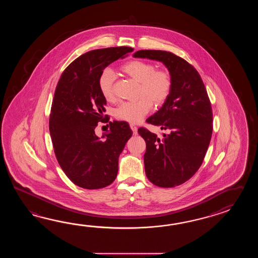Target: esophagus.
Returning a JSON list of instances; mask_svg holds the SVG:
<instances>
[{
  "mask_svg": "<svg viewBox=\"0 0 258 258\" xmlns=\"http://www.w3.org/2000/svg\"><path fill=\"white\" fill-rule=\"evenodd\" d=\"M130 128H131L132 131L134 133V135H137V127L135 124L130 123Z\"/></svg>",
  "mask_w": 258,
  "mask_h": 258,
  "instance_id": "34e87169",
  "label": "esophagus"
}]
</instances>
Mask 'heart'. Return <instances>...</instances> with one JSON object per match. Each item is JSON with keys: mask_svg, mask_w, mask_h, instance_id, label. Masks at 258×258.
<instances>
[{"mask_svg": "<svg viewBox=\"0 0 258 258\" xmlns=\"http://www.w3.org/2000/svg\"><path fill=\"white\" fill-rule=\"evenodd\" d=\"M121 71L134 81L139 83L138 95L142 96L136 101H128L119 105L115 110L118 120L136 123L141 121L152 105L164 103L170 96L172 81L170 74L164 70H156L152 63L141 60L127 61ZM115 75L111 69H105L99 77V91L107 101L114 99L113 82Z\"/></svg>", "mask_w": 258, "mask_h": 258, "instance_id": "heart-1", "label": "heart"}]
</instances>
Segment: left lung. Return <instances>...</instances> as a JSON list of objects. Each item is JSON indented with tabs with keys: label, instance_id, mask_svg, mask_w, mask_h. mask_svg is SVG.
<instances>
[{
	"label": "left lung",
	"instance_id": "8db88e82",
	"mask_svg": "<svg viewBox=\"0 0 258 258\" xmlns=\"http://www.w3.org/2000/svg\"><path fill=\"white\" fill-rule=\"evenodd\" d=\"M133 56L160 61L170 73V96L147 120L168 134L158 137L144 127L138 134L147 144L144 163L148 180L157 186H178L198 171L209 148L213 117L208 92L196 68L177 55L141 49Z\"/></svg>",
	"mask_w": 258,
	"mask_h": 258
}]
</instances>
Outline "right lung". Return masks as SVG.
<instances>
[{"label":"right lung","instance_id":"add662e5","mask_svg":"<svg viewBox=\"0 0 258 258\" xmlns=\"http://www.w3.org/2000/svg\"><path fill=\"white\" fill-rule=\"evenodd\" d=\"M133 50L129 47L90 50L70 63L57 84L49 133L61 170L77 186L100 189L115 180L118 159L133 132L126 121H113L102 137L95 134L98 122L107 118V101L98 81L107 66Z\"/></svg>","mask_w":258,"mask_h":258}]
</instances>
